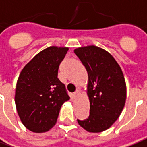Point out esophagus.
<instances>
[{"label":"esophagus","mask_w":147,"mask_h":147,"mask_svg":"<svg viewBox=\"0 0 147 147\" xmlns=\"http://www.w3.org/2000/svg\"><path fill=\"white\" fill-rule=\"evenodd\" d=\"M80 95V90H76V91L74 92V97H76V98L77 96H79Z\"/></svg>","instance_id":"esophagus-1"}]
</instances>
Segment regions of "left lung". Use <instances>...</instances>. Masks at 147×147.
<instances>
[{"instance_id": "obj_1", "label": "left lung", "mask_w": 147, "mask_h": 147, "mask_svg": "<svg viewBox=\"0 0 147 147\" xmlns=\"http://www.w3.org/2000/svg\"><path fill=\"white\" fill-rule=\"evenodd\" d=\"M74 52L88 71L90 101L89 116L77 119L78 123L88 132H102L116 121L123 109L127 96L123 74L116 60L104 49L91 45Z\"/></svg>"}]
</instances>
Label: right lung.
Wrapping results in <instances>:
<instances>
[{"label":"right lung","instance_id":"1","mask_svg":"<svg viewBox=\"0 0 147 147\" xmlns=\"http://www.w3.org/2000/svg\"><path fill=\"white\" fill-rule=\"evenodd\" d=\"M68 48L52 46L33 57L21 71L16 83L15 103L24 126L43 133L55 126L59 110L70 97L58 79L60 63Z\"/></svg>","mask_w":147,"mask_h":147}]
</instances>
